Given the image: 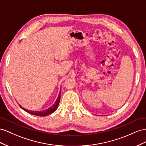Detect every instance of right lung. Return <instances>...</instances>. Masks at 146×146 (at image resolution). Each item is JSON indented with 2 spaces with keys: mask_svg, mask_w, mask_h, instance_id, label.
Wrapping results in <instances>:
<instances>
[{
  "mask_svg": "<svg viewBox=\"0 0 146 146\" xmlns=\"http://www.w3.org/2000/svg\"><path fill=\"white\" fill-rule=\"evenodd\" d=\"M60 92H61V89L60 90L59 95H58V97L56 100V102L54 103V105L52 106L49 107L47 110H45L43 111H30V110L25 109V108H23L21 105H19V106L23 110H24L26 112H28V113L32 114V115H37V116H42V117L48 115L49 114L53 113V112L57 109L58 105H59V102H60Z\"/></svg>",
  "mask_w": 146,
  "mask_h": 146,
  "instance_id": "add662e5",
  "label": "right lung"
}]
</instances>
